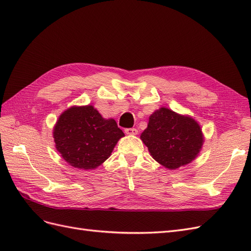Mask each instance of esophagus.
I'll use <instances>...</instances> for the list:
<instances>
[{
	"mask_svg": "<svg viewBox=\"0 0 251 251\" xmlns=\"http://www.w3.org/2000/svg\"><path fill=\"white\" fill-rule=\"evenodd\" d=\"M125 132L126 135H137L138 134L137 128H134V127L133 128H126Z\"/></svg>",
	"mask_w": 251,
	"mask_h": 251,
	"instance_id": "obj_1",
	"label": "esophagus"
}]
</instances>
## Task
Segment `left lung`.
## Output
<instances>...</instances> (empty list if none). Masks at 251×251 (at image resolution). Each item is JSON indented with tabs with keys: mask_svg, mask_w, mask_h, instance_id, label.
I'll list each match as a JSON object with an SVG mask.
<instances>
[{
	"mask_svg": "<svg viewBox=\"0 0 251 251\" xmlns=\"http://www.w3.org/2000/svg\"><path fill=\"white\" fill-rule=\"evenodd\" d=\"M140 138L151 156L169 170H177L195 160L204 142L202 128L193 117L164 107L150 116Z\"/></svg>",
	"mask_w": 251,
	"mask_h": 251,
	"instance_id": "8db88e82",
	"label": "left lung"
}]
</instances>
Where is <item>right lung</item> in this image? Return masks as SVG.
<instances>
[{"mask_svg":"<svg viewBox=\"0 0 251 251\" xmlns=\"http://www.w3.org/2000/svg\"><path fill=\"white\" fill-rule=\"evenodd\" d=\"M125 134L113 118L105 119L93 105H73L64 111L53 128L55 148L75 169L94 170L111 156Z\"/></svg>","mask_w":251,"mask_h":251,"instance_id":"right-lung-1","label":"right lung"}]
</instances>
